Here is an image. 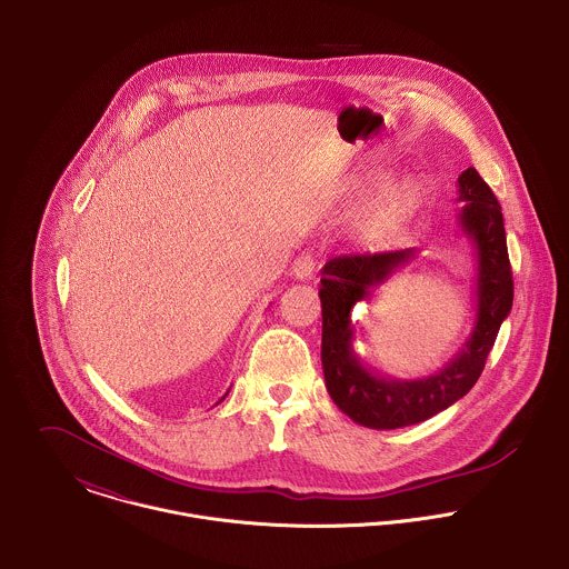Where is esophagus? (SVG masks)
I'll return each mask as SVG.
<instances>
[{"label": "esophagus", "instance_id": "obj_1", "mask_svg": "<svg viewBox=\"0 0 569 569\" xmlns=\"http://www.w3.org/2000/svg\"><path fill=\"white\" fill-rule=\"evenodd\" d=\"M313 271H316V258L311 253H302L296 258L293 267H291V273L298 278V280H311L313 278Z\"/></svg>", "mask_w": 569, "mask_h": 569}]
</instances>
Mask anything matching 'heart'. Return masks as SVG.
<instances>
[{
    "mask_svg": "<svg viewBox=\"0 0 569 569\" xmlns=\"http://www.w3.org/2000/svg\"><path fill=\"white\" fill-rule=\"evenodd\" d=\"M420 201V186L416 181H403L401 186L392 188L383 203H381V221L386 226H397L406 221L407 217L416 210Z\"/></svg>",
    "mask_w": 569,
    "mask_h": 569,
    "instance_id": "heart-1",
    "label": "heart"
}]
</instances>
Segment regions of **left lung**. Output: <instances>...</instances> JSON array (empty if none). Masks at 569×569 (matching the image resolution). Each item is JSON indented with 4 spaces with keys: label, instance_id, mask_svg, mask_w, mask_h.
<instances>
[{
    "label": "left lung",
    "instance_id": "1",
    "mask_svg": "<svg viewBox=\"0 0 569 569\" xmlns=\"http://www.w3.org/2000/svg\"><path fill=\"white\" fill-rule=\"evenodd\" d=\"M460 226L476 244L478 313L462 350L436 375L395 379L370 372L352 350L350 311L370 298L397 269L413 260V249L348 253L322 269V368L335 406L370 429H399L422 422L462 399L480 379L499 326L512 309V271L506 247L501 206L476 168L458 177Z\"/></svg>",
    "mask_w": 569,
    "mask_h": 569
}]
</instances>
